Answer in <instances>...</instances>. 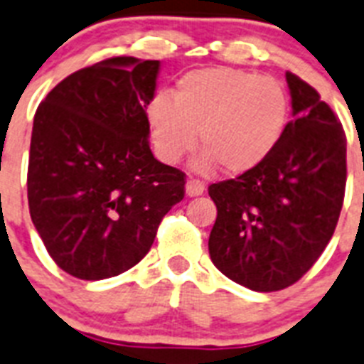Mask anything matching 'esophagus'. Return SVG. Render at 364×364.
Masks as SVG:
<instances>
[{
    "label": "esophagus",
    "instance_id": "esophagus-1",
    "mask_svg": "<svg viewBox=\"0 0 364 364\" xmlns=\"http://www.w3.org/2000/svg\"><path fill=\"white\" fill-rule=\"evenodd\" d=\"M203 191H205V185L201 181H198V179H188L187 185H185V192H187V196L191 198L200 196V194H203Z\"/></svg>",
    "mask_w": 364,
    "mask_h": 364
}]
</instances>
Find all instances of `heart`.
<instances>
[{
	"label": "heart",
	"mask_w": 364,
	"mask_h": 364,
	"mask_svg": "<svg viewBox=\"0 0 364 364\" xmlns=\"http://www.w3.org/2000/svg\"><path fill=\"white\" fill-rule=\"evenodd\" d=\"M173 102L157 94L148 105V127L164 163H177L194 146L203 148L194 168L225 173L259 166L277 148L291 120L285 85L268 75L237 68H205L185 73Z\"/></svg>",
	"instance_id": "1"
}]
</instances>
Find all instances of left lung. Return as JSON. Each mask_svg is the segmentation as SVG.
<instances>
[{
	"label": "left lung",
	"instance_id": "8db88e82",
	"mask_svg": "<svg viewBox=\"0 0 364 364\" xmlns=\"http://www.w3.org/2000/svg\"><path fill=\"white\" fill-rule=\"evenodd\" d=\"M292 116L277 148L242 176L213 183L209 253L224 276L257 292L294 285L337 228L346 188V135L311 85L287 72Z\"/></svg>",
	"mask_w": 364,
	"mask_h": 364
}]
</instances>
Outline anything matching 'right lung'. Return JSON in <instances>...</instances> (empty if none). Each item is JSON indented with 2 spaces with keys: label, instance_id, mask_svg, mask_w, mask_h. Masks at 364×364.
<instances>
[{
  "label": "right lung",
  "instance_id": "add662e5",
  "mask_svg": "<svg viewBox=\"0 0 364 364\" xmlns=\"http://www.w3.org/2000/svg\"><path fill=\"white\" fill-rule=\"evenodd\" d=\"M159 68V60L105 59L63 79L36 109L29 213L70 276L107 279L135 267L185 196V173L149 149L146 109Z\"/></svg>",
  "mask_w": 364,
  "mask_h": 364
}]
</instances>
